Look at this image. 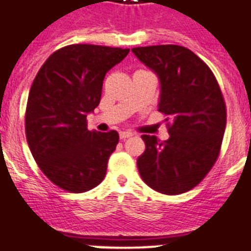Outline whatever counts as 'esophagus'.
Instances as JSON below:
<instances>
[{
  "mask_svg": "<svg viewBox=\"0 0 251 251\" xmlns=\"http://www.w3.org/2000/svg\"><path fill=\"white\" fill-rule=\"evenodd\" d=\"M130 137H133V133H130V131H121L120 133V138L121 139H127Z\"/></svg>",
  "mask_w": 251,
  "mask_h": 251,
  "instance_id": "obj_1",
  "label": "esophagus"
}]
</instances>
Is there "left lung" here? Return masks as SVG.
I'll list each match as a JSON object with an SVG mask.
<instances>
[{"instance_id":"left-lung-1","label":"left lung","mask_w":251,"mask_h":251,"mask_svg":"<svg viewBox=\"0 0 251 251\" xmlns=\"http://www.w3.org/2000/svg\"><path fill=\"white\" fill-rule=\"evenodd\" d=\"M131 52L160 82L159 112L171 121L169 138L142 135L138 157L142 179L161 194L176 195L197 186L219 156L226 130V102L210 68L190 49L152 45Z\"/></svg>"}]
</instances>
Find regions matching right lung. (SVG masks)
Instances as JSON below:
<instances>
[{"mask_svg": "<svg viewBox=\"0 0 251 251\" xmlns=\"http://www.w3.org/2000/svg\"><path fill=\"white\" fill-rule=\"evenodd\" d=\"M129 49L73 44L50 54L29 90L25 137L37 165L72 193L101 182L118 143L117 131L87 129V114L101 98L102 80Z\"/></svg>", "mask_w": 251, "mask_h": 251, "instance_id": "add662e5", "label": "right lung"}]
</instances>
